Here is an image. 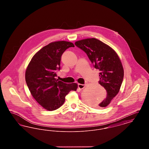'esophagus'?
Instances as JSON below:
<instances>
[{
    "label": "esophagus",
    "mask_w": 149,
    "mask_h": 149,
    "mask_svg": "<svg viewBox=\"0 0 149 149\" xmlns=\"http://www.w3.org/2000/svg\"><path fill=\"white\" fill-rule=\"evenodd\" d=\"M85 84H78V88L79 89H83L85 88Z\"/></svg>",
    "instance_id": "1"
}]
</instances>
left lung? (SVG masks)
I'll return each instance as SVG.
<instances>
[{
  "mask_svg": "<svg viewBox=\"0 0 149 149\" xmlns=\"http://www.w3.org/2000/svg\"><path fill=\"white\" fill-rule=\"evenodd\" d=\"M75 45L85 52L93 66L99 70V84L106 90L107 97L97 107H106L118 93L122 83L124 71L120 58L110 46L94 38L79 40Z\"/></svg>",
  "mask_w": 149,
  "mask_h": 149,
  "instance_id": "left-lung-1",
  "label": "left lung"
}]
</instances>
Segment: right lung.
<instances>
[{"label": "right lung", "mask_w": 149, "mask_h": 149, "mask_svg": "<svg viewBox=\"0 0 149 149\" xmlns=\"http://www.w3.org/2000/svg\"><path fill=\"white\" fill-rule=\"evenodd\" d=\"M74 47L70 42H51L39 50L27 68L25 79L29 90L36 100L46 110H56L64 104L65 96L76 91L77 83L66 84L56 79L60 70L61 58L64 51Z\"/></svg>", "instance_id": "obj_1"}]
</instances>
